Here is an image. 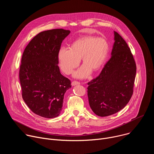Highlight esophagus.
<instances>
[{
	"mask_svg": "<svg viewBox=\"0 0 154 154\" xmlns=\"http://www.w3.org/2000/svg\"><path fill=\"white\" fill-rule=\"evenodd\" d=\"M80 83L79 82H76V81H74L71 83V85L72 86H75V85H80Z\"/></svg>",
	"mask_w": 154,
	"mask_h": 154,
	"instance_id": "esophagus-1",
	"label": "esophagus"
}]
</instances>
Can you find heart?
<instances>
[{
  "label": "heart",
  "instance_id": "obj_1",
  "mask_svg": "<svg viewBox=\"0 0 154 154\" xmlns=\"http://www.w3.org/2000/svg\"><path fill=\"white\" fill-rule=\"evenodd\" d=\"M109 50L107 41L103 38L85 36L75 41L70 48H61L58 54L59 65L66 74H71L82 58L84 63L74 74V77L84 79L92 72L97 71L103 65Z\"/></svg>",
  "mask_w": 154,
  "mask_h": 154
}]
</instances>
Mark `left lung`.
I'll use <instances>...</instances> for the list:
<instances>
[{"instance_id": "left-lung-1", "label": "left lung", "mask_w": 154, "mask_h": 154, "mask_svg": "<svg viewBox=\"0 0 154 154\" xmlns=\"http://www.w3.org/2000/svg\"><path fill=\"white\" fill-rule=\"evenodd\" d=\"M111 58L98 77L88 83L90 106L97 116L113 115L124 108L133 94L137 67L125 40L114 31Z\"/></svg>"}]
</instances>
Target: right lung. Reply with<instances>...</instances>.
<instances>
[{
	"label": "right lung",
	"instance_id": "right-lung-1",
	"mask_svg": "<svg viewBox=\"0 0 154 154\" xmlns=\"http://www.w3.org/2000/svg\"><path fill=\"white\" fill-rule=\"evenodd\" d=\"M69 30L42 32L26 48L21 60L19 80L23 98L36 115L46 118L60 115L64 94L71 88L58 67V54Z\"/></svg>",
	"mask_w": 154,
	"mask_h": 154
}]
</instances>
